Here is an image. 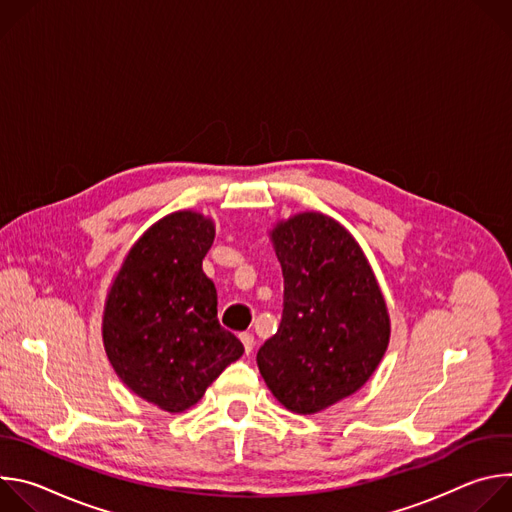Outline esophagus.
Wrapping results in <instances>:
<instances>
[{
  "label": "esophagus",
  "instance_id": "obj_1",
  "mask_svg": "<svg viewBox=\"0 0 512 512\" xmlns=\"http://www.w3.org/2000/svg\"><path fill=\"white\" fill-rule=\"evenodd\" d=\"M239 338H241V342H243V346H245V352L251 354L253 348H255V336H253L251 332H243Z\"/></svg>",
  "mask_w": 512,
  "mask_h": 512
}]
</instances>
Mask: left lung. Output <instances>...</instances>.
I'll return each mask as SVG.
<instances>
[{
  "label": "left lung",
  "mask_w": 512,
  "mask_h": 512,
  "mask_svg": "<svg viewBox=\"0 0 512 512\" xmlns=\"http://www.w3.org/2000/svg\"><path fill=\"white\" fill-rule=\"evenodd\" d=\"M283 273V314L259 348L273 397L294 413H318L377 371L391 322L377 277L334 218L300 212L269 233Z\"/></svg>",
  "instance_id": "left-lung-1"
}]
</instances>
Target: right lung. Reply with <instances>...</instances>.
Masks as SVG:
<instances>
[{"mask_svg": "<svg viewBox=\"0 0 512 512\" xmlns=\"http://www.w3.org/2000/svg\"><path fill=\"white\" fill-rule=\"evenodd\" d=\"M214 223L172 212L129 249L107 294L103 344L117 377L141 399L180 413L245 352L218 324L216 287L202 271Z\"/></svg>", "mask_w": 512, "mask_h": 512, "instance_id": "right-lung-1", "label": "right lung"}]
</instances>
